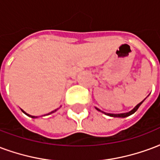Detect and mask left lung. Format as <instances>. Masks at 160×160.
<instances>
[{"label": "left lung", "mask_w": 160, "mask_h": 160, "mask_svg": "<svg viewBox=\"0 0 160 160\" xmlns=\"http://www.w3.org/2000/svg\"><path fill=\"white\" fill-rule=\"evenodd\" d=\"M145 99H146V98H145ZM145 99H144V100H145ZM144 100L141 102L140 103L137 104V106H136V107H135L134 108H133V109L131 110L130 112H127V113H105V112H103V111H102V110H100V109H99V108H97V107H95V108H96V109L98 110V111H99V112H102V113H103L104 114H106V115H108V116H110V117H118V118H125V117H128V116H130V115H131V114H133V113H134L135 112H136V111H137V110L138 109V108H139V107H140V106H141V104L143 102H144Z\"/></svg>", "instance_id": "1"}]
</instances>
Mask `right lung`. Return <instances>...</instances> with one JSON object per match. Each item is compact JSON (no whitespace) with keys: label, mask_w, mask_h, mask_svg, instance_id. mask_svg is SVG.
<instances>
[{"label":"right lung","mask_w":160,"mask_h":160,"mask_svg":"<svg viewBox=\"0 0 160 160\" xmlns=\"http://www.w3.org/2000/svg\"><path fill=\"white\" fill-rule=\"evenodd\" d=\"M58 109L53 110V111H52V112H51V113H47V114H45V115H49V114H51V113H55V112H56V111H57V110H58ZM22 112H23V113H25V114H26V115H27V116L30 117V118H33V119H35V118H37V116H33V115H30V114H29V113H26V112H24V111H23V110H22Z\"/></svg>","instance_id":"1"}]
</instances>
